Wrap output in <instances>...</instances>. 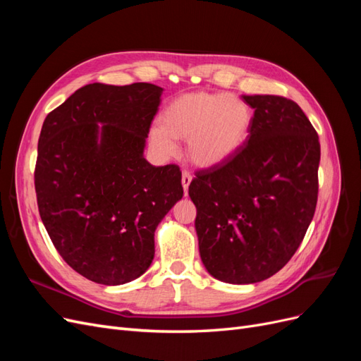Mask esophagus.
<instances>
[{
	"instance_id": "esophagus-1",
	"label": "esophagus",
	"mask_w": 361,
	"mask_h": 361,
	"mask_svg": "<svg viewBox=\"0 0 361 361\" xmlns=\"http://www.w3.org/2000/svg\"><path fill=\"white\" fill-rule=\"evenodd\" d=\"M191 180H192L191 173L190 171H182V187H183L185 194H187V191H188V187H190Z\"/></svg>"
}]
</instances>
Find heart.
Here are the masks:
<instances>
[{"instance_id": "b5f03b06", "label": "heart", "mask_w": 361, "mask_h": 361, "mask_svg": "<svg viewBox=\"0 0 361 361\" xmlns=\"http://www.w3.org/2000/svg\"><path fill=\"white\" fill-rule=\"evenodd\" d=\"M149 130L150 145L161 157L176 154L174 140H188V155L202 167L221 164L244 143L251 125L248 105L226 93H187L174 99Z\"/></svg>"}]
</instances>
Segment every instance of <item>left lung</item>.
<instances>
[{"label": "left lung", "instance_id": "1", "mask_svg": "<svg viewBox=\"0 0 361 361\" xmlns=\"http://www.w3.org/2000/svg\"><path fill=\"white\" fill-rule=\"evenodd\" d=\"M255 108L243 146L195 171L200 257L215 279L247 285L285 267L302 243L318 203L321 145L297 102L244 96Z\"/></svg>", "mask_w": 361, "mask_h": 361}]
</instances>
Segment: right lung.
Segmentation results:
<instances>
[{
  "label": "right lung",
  "mask_w": 361,
  "mask_h": 361,
  "mask_svg": "<svg viewBox=\"0 0 361 361\" xmlns=\"http://www.w3.org/2000/svg\"><path fill=\"white\" fill-rule=\"evenodd\" d=\"M161 93L149 82L87 84L40 130V218L63 260L101 285L143 274L154 260L157 226L183 195L179 166L155 167L143 157Z\"/></svg>",
  "instance_id": "right-lung-1"
}]
</instances>
